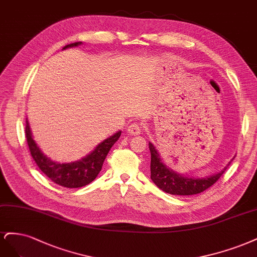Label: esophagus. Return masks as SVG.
<instances>
[{
    "label": "esophagus",
    "instance_id": "34e87169",
    "mask_svg": "<svg viewBox=\"0 0 257 257\" xmlns=\"http://www.w3.org/2000/svg\"><path fill=\"white\" fill-rule=\"evenodd\" d=\"M127 132L130 136H139L141 134V126L138 122H132L128 126Z\"/></svg>",
    "mask_w": 257,
    "mask_h": 257
}]
</instances>
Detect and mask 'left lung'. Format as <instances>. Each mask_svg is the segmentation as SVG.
I'll list each match as a JSON object with an SVG mask.
<instances>
[{"mask_svg": "<svg viewBox=\"0 0 257 257\" xmlns=\"http://www.w3.org/2000/svg\"><path fill=\"white\" fill-rule=\"evenodd\" d=\"M148 147L151 151V178L154 184L161 189L162 191L173 195H193L205 191L206 189L211 187L216 181L223 175L230 164V161L226 167L210 176L206 177H193L187 176L184 174H179L177 172L168 167L164 163L159 152L156 150L155 145L150 142Z\"/></svg>", "mask_w": 257, "mask_h": 257, "instance_id": "left-lung-1", "label": "left lung"}]
</instances>
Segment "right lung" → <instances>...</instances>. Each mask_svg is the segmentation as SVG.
<instances>
[{"label":"right lung","mask_w":257,"mask_h":257,"mask_svg":"<svg viewBox=\"0 0 257 257\" xmlns=\"http://www.w3.org/2000/svg\"><path fill=\"white\" fill-rule=\"evenodd\" d=\"M81 45L82 41H78V43L65 46L63 50ZM120 134L121 131L119 130L116 134L106 138L94 148V151L90 152L80 160L61 163L51 160L47 155L43 153V151L40 150V147L35 142V140L33 139L28 118L26 122V136L28 145L37 167L53 183L66 188H81L92 183L97 177L99 172L101 171L107 153H109L114 143L119 139Z\"/></svg>","instance_id":"obj_1"}]
</instances>
